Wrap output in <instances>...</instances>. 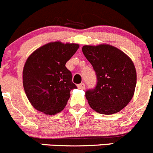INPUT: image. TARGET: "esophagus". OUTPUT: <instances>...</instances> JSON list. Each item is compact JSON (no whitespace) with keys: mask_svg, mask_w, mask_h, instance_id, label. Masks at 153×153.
I'll return each mask as SVG.
<instances>
[{"mask_svg":"<svg viewBox=\"0 0 153 153\" xmlns=\"http://www.w3.org/2000/svg\"><path fill=\"white\" fill-rule=\"evenodd\" d=\"M77 87L79 88V89H85V84L84 83L79 84V85H77Z\"/></svg>","mask_w":153,"mask_h":153,"instance_id":"esophagus-1","label":"esophagus"}]
</instances>
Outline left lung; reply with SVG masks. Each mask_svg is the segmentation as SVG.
<instances>
[{
	"mask_svg": "<svg viewBox=\"0 0 153 153\" xmlns=\"http://www.w3.org/2000/svg\"><path fill=\"white\" fill-rule=\"evenodd\" d=\"M82 51L97 77L96 87L86 92L90 107L102 114L122 110L132 99L137 84L133 61L122 51L109 45H84Z\"/></svg>",
	"mask_w": 153,
	"mask_h": 153,
	"instance_id": "left-lung-1",
	"label": "left lung"
}]
</instances>
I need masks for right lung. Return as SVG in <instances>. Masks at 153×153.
<instances>
[{
	"label": "right lung",
	"instance_id": "add662e5",
	"mask_svg": "<svg viewBox=\"0 0 153 153\" xmlns=\"http://www.w3.org/2000/svg\"><path fill=\"white\" fill-rule=\"evenodd\" d=\"M79 48L61 42L42 46L27 58L22 71L25 92L32 105L45 114L61 111L76 86L65 64Z\"/></svg>",
	"mask_w": 153,
	"mask_h": 153
}]
</instances>
